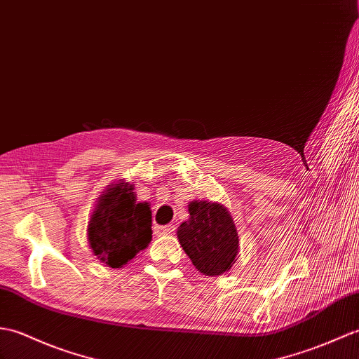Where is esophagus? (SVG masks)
<instances>
[{
    "label": "esophagus",
    "mask_w": 359,
    "mask_h": 359,
    "mask_svg": "<svg viewBox=\"0 0 359 359\" xmlns=\"http://www.w3.org/2000/svg\"><path fill=\"white\" fill-rule=\"evenodd\" d=\"M156 231H157V234L171 236V234H174V231H176V226H174V224H166V226H157Z\"/></svg>",
    "instance_id": "1"
}]
</instances>
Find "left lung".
Here are the masks:
<instances>
[{"label":"left lung","mask_w":359,"mask_h":359,"mask_svg":"<svg viewBox=\"0 0 359 359\" xmlns=\"http://www.w3.org/2000/svg\"><path fill=\"white\" fill-rule=\"evenodd\" d=\"M188 212L189 217L177 228L183 251L206 277L228 272L240 252L237 228L228 208L210 200H193Z\"/></svg>","instance_id":"obj_1"}]
</instances>
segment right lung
<instances>
[{"label": "right lung", "mask_w": 359, "mask_h": 359, "mask_svg": "<svg viewBox=\"0 0 359 359\" xmlns=\"http://www.w3.org/2000/svg\"><path fill=\"white\" fill-rule=\"evenodd\" d=\"M149 206L137 202L135 185L127 180L107 187L87 224V241L101 263L121 269L148 248L153 237Z\"/></svg>", "instance_id": "right-lung-1"}]
</instances>
